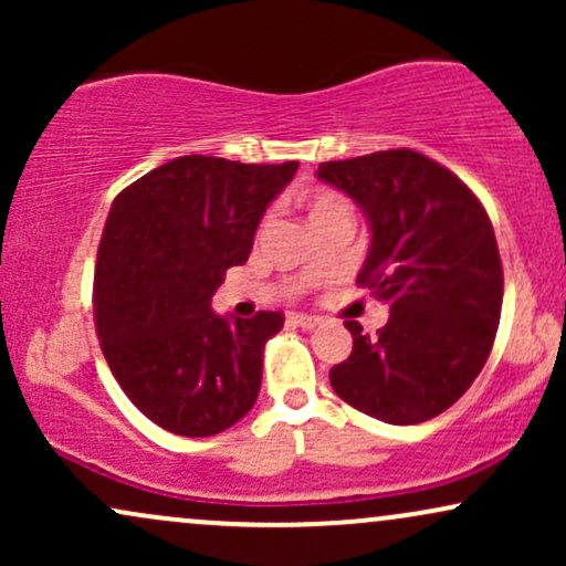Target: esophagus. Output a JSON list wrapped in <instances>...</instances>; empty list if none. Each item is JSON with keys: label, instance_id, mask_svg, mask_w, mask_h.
<instances>
[{"label": "esophagus", "instance_id": "1", "mask_svg": "<svg viewBox=\"0 0 566 566\" xmlns=\"http://www.w3.org/2000/svg\"><path fill=\"white\" fill-rule=\"evenodd\" d=\"M287 322L295 324V327H303V329H311V327H316V324H319V319H316V316H311V314H290Z\"/></svg>", "mask_w": 566, "mask_h": 566}]
</instances>
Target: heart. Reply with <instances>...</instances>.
<instances>
[{
    "label": "heart",
    "mask_w": 566,
    "mask_h": 566,
    "mask_svg": "<svg viewBox=\"0 0 566 566\" xmlns=\"http://www.w3.org/2000/svg\"><path fill=\"white\" fill-rule=\"evenodd\" d=\"M335 205H343V199L337 197V193H329V191H319L314 199H311V212H319V210H327V207H335Z\"/></svg>",
    "instance_id": "obj_1"
}]
</instances>
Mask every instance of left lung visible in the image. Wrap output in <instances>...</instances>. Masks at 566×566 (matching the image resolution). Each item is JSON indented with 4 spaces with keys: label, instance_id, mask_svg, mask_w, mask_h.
Listing matches in <instances>:
<instances>
[{
    "label": "left lung",
    "instance_id": "1",
    "mask_svg": "<svg viewBox=\"0 0 566 566\" xmlns=\"http://www.w3.org/2000/svg\"><path fill=\"white\" fill-rule=\"evenodd\" d=\"M369 220L359 287L391 308L369 337L346 322L354 350L329 369L343 401L382 423L437 418L482 373L500 324L503 265L482 201L458 175L412 148L322 161Z\"/></svg>",
    "mask_w": 566,
    "mask_h": 566
}]
</instances>
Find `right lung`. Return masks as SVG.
I'll use <instances>...</instances> for the list:
<instances>
[{"mask_svg": "<svg viewBox=\"0 0 566 566\" xmlns=\"http://www.w3.org/2000/svg\"><path fill=\"white\" fill-rule=\"evenodd\" d=\"M297 161L178 157L114 199L95 263V329L127 399L165 431L212 437L261 391L282 311L218 316L212 295L250 258L265 207Z\"/></svg>", "mask_w": 566, "mask_h": 566, "instance_id": "obj_1", "label": "right lung"}]
</instances>
